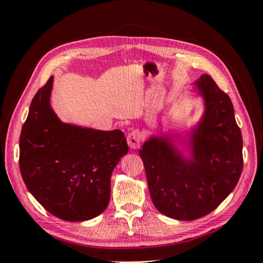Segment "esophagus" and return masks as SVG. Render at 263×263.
Segmentation results:
<instances>
[{"label":"esophagus","mask_w":263,"mask_h":263,"mask_svg":"<svg viewBox=\"0 0 263 263\" xmlns=\"http://www.w3.org/2000/svg\"><path fill=\"white\" fill-rule=\"evenodd\" d=\"M141 134L139 130H133L128 134V136H127V142H128V146L132 149H137L140 147L141 145Z\"/></svg>","instance_id":"34e87169"}]
</instances>
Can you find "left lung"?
Returning <instances> with one entry per match:
<instances>
[{
    "label": "left lung",
    "mask_w": 263,
    "mask_h": 263,
    "mask_svg": "<svg viewBox=\"0 0 263 263\" xmlns=\"http://www.w3.org/2000/svg\"><path fill=\"white\" fill-rule=\"evenodd\" d=\"M193 87L204 103L200 121L184 137L151 135L139 150L154 205L179 220L213 212L233 192L243 165L241 132L229 97L208 74Z\"/></svg>",
    "instance_id": "1"
}]
</instances>
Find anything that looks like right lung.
Instances as JSON below:
<instances>
[{"label": "right lung", "instance_id": "obj_1", "mask_svg": "<svg viewBox=\"0 0 263 263\" xmlns=\"http://www.w3.org/2000/svg\"><path fill=\"white\" fill-rule=\"evenodd\" d=\"M53 77L30 103L20 138L22 178L53 216L84 221L99 216L110 197V177L128 145L121 129L63 123L50 105Z\"/></svg>", "mask_w": 263, "mask_h": 263}]
</instances>
